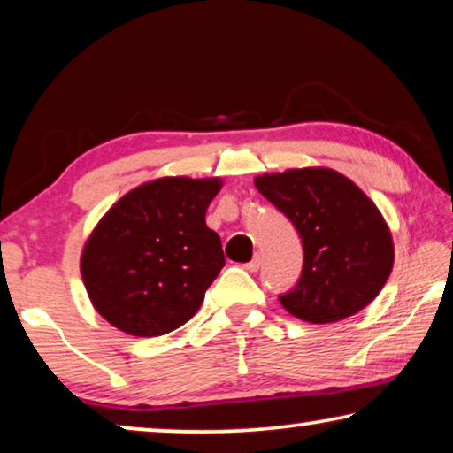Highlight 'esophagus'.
Listing matches in <instances>:
<instances>
[{"mask_svg":"<svg viewBox=\"0 0 453 453\" xmlns=\"http://www.w3.org/2000/svg\"><path fill=\"white\" fill-rule=\"evenodd\" d=\"M259 264H262V262H259V256H253L251 262L245 264V268L250 270V272H257L259 270Z\"/></svg>","mask_w":453,"mask_h":453,"instance_id":"esophagus-1","label":"esophagus"}]
</instances>
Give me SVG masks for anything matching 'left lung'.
Returning a JSON list of instances; mask_svg holds the SVG:
<instances>
[{
	"label": "left lung",
	"instance_id": "obj_1",
	"mask_svg": "<svg viewBox=\"0 0 453 453\" xmlns=\"http://www.w3.org/2000/svg\"><path fill=\"white\" fill-rule=\"evenodd\" d=\"M256 188L299 233L303 270L282 307L309 324H334L367 307L394 265L392 233L373 202L324 166L265 173Z\"/></svg>",
	"mask_w": 453,
	"mask_h": 453
}]
</instances>
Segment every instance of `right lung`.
<instances>
[{
	"label": "right lung",
	"mask_w": 453,
	"mask_h": 453,
	"mask_svg": "<svg viewBox=\"0 0 453 453\" xmlns=\"http://www.w3.org/2000/svg\"><path fill=\"white\" fill-rule=\"evenodd\" d=\"M219 177H163L127 191L86 241L80 272L92 305L117 330L163 336L194 318L225 265L206 210Z\"/></svg>",
	"instance_id": "right-lung-1"
}]
</instances>
